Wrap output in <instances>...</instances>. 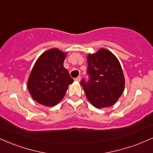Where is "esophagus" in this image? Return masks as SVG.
<instances>
[{
    "instance_id": "34e87169",
    "label": "esophagus",
    "mask_w": 153,
    "mask_h": 153,
    "mask_svg": "<svg viewBox=\"0 0 153 153\" xmlns=\"http://www.w3.org/2000/svg\"><path fill=\"white\" fill-rule=\"evenodd\" d=\"M75 81H77V82H80V76L77 77V78L75 79Z\"/></svg>"
}]
</instances>
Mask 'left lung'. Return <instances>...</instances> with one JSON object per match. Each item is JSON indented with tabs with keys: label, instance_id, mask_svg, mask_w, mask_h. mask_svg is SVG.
<instances>
[{
	"label": "left lung",
	"instance_id": "1",
	"mask_svg": "<svg viewBox=\"0 0 153 153\" xmlns=\"http://www.w3.org/2000/svg\"><path fill=\"white\" fill-rule=\"evenodd\" d=\"M89 81L82 80L86 97L93 106L104 108L113 105L125 89V77L117 57L105 48L87 56Z\"/></svg>",
	"mask_w": 153,
	"mask_h": 153
}]
</instances>
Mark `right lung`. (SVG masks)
<instances>
[{
	"label": "right lung",
	"instance_id": "obj_1",
	"mask_svg": "<svg viewBox=\"0 0 153 153\" xmlns=\"http://www.w3.org/2000/svg\"><path fill=\"white\" fill-rule=\"evenodd\" d=\"M66 53L51 48L42 53L35 62L27 80V89L32 98L45 106L56 105L65 96L73 82L63 66Z\"/></svg>",
	"mask_w": 153,
	"mask_h": 153
}]
</instances>
